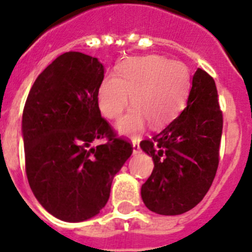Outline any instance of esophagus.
<instances>
[{"label":"esophagus","mask_w":252,"mask_h":252,"mask_svg":"<svg viewBox=\"0 0 252 252\" xmlns=\"http://www.w3.org/2000/svg\"><path fill=\"white\" fill-rule=\"evenodd\" d=\"M132 153L133 155L140 153V144L137 141H132Z\"/></svg>","instance_id":"1"}]
</instances>
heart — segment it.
<instances>
[{
    "instance_id": "heart-1",
    "label": "heart",
    "mask_w": 252,
    "mask_h": 252,
    "mask_svg": "<svg viewBox=\"0 0 252 252\" xmlns=\"http://www.w3.org/2000/svg\"><path fill=\"white\" fill-rule=\"evenodd\" d=\"M190 87L188 68L166 58H137L122 64L117 77L106 75L98 88V106L107 119H119L127 108L130 95L132 110L117 124L126 136H137L148 121L159 127L170 121L183 107Z\"/></svg>"
}]
</instances>
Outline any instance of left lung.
Returning a JSON list of instances; mask_svg holds the SVG:
<instances>
[{
	"label": "left lung",
	"instance_id": "1",
	"mask_svg": "<svg viewBox=\"0 0 252 252\" xmlns=\"http://www.w3.org/2000/svg\"><path fill=\"white\" fill-rule=\"evenodd\" d=\"M222 126L215 81L198 68L186 108L153 139L140 142L154 161L153 173L141 187L150 211L182 215L203 199L218 168Z\"/></svg>",
	"mask_w": 252,
	"mask_h": 252
}]
</instances>
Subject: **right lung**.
Listing matches in <instances>:
<instances>
[{"label": "right lung", "instance_id": "1", "mask_svg": "<svg viewBox=\"0 0 252 252\" xmlns=\"http://www.w3.org/2000/svg\"><path fill=\"white\" fill-rule=\"evenodd\" d=\"M104 68L97 58L68 51L36 78L22 113L29 184L39 203L65 222L98 215L113 177L132 154L101 116L98 88ZM106 138L102 146L94 141Z\"/></svg>", "mask_w": 252, "mask_h": 252}]
</instances>
